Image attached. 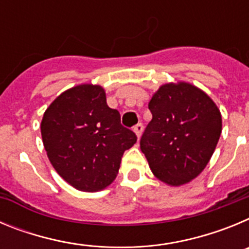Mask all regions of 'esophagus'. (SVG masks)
Masks as SVG:
<instances>
[{
  "mask_svg": "<svg viewBox=\"0 0 249 249\" xmlns=\"http://www.w3.org/2000/svg\"><path fill=\"white\" fill-rule=\"evenodd\" d=\"M142 131H143V126H142V123H138V124H136V126L133 127V132L136 133L137 138L141 137V133H142Z\"/></svg>",
  "mask_w": 249,
  "mask_h": 249,
  "instance_id": "1",
  "label": "esophagus"
}]
</instances>
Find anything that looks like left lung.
Listing matches in <instances>:
<instances>
[{"mask_svg": "<svg viewBox=\"0 0 249 249\" xmlns=\"http://www.w3.org/2000/svg\"><path fill=\"white\" fill-rule=\"evenodd\" d=\"M152 113L141 151L156 177L178 187L206 168L218 143L222 116L212 98L188 82L164 83L148 103Z\"/></svg>", "mask_w": 249, "mask_h": 249, "instance_id": "1", "label": "left lung"}]
</instances>
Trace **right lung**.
<instances>
[{"label":"right lung","instance_id":"1","mask_svg":"<svg viewBox=\"0 0 249 249\" xmlns=\"http://www.w3.org/2000/svg\"><path fill=\"white\" fill-rule=\"evenodd\" d=\"M41 135L51 164L76 190L97 192L114 181L124 151L137 142L106 102L100 85L83 83L48 106Z\"/></svg>","mask_w":249,"mask_h":249}]
</instances>
